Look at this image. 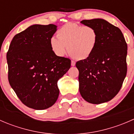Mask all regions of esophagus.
I'll return each mask as SVG.
<instances>
[{"mask_svg": "<svg viewBox=\"0 0 134 134\" xmlns=\"http://www.w3.org/2000/svg\"><path fill=\"white\" fill-rule=\"evenodd\" d=\"M75 64H76V62H75V61H73V60L71 61V65H72V66H75Z\"/></svg>", "mask_w": 134, "mask_h": 134, "instance_id": "1", "label": "esophagus"}]
</instances>
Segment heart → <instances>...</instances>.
Returning <instances> with one entry per match:
<instances>
[{
    "label": "heart",
    "instance_id": "heart-1",
    "mask_svg": "<svg viewBox=\"0 0 134 134\" xmlns=\"http://www.w3.org/2000/svg\"><path fill=\"white\" fill-rule=\"evenodd\" d=\"M57 37H52L50 44L53 52L58 56H64L67 47L73 58L83 60L90 58L98 43V32L91 26L65 24L57 31Z\"/></svg>",
    "mask_w": 134,
    "mask_h": 134
}]
</instances>
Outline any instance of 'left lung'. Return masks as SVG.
<instances>
[{"label":"left lung","instance_id":"left-lung-1","mask_svg":"<svg viewBox=\"0 0 134 134\" xmlns=\"http://www.w3.org/2000/svg\"><path fill=\"white\" fill-rule=\"evenodd\" d=\"M98 32L93 54L78 61L79 91L82 98L94 104L108 102L119 92L127 72V43L121 30L106 20H83Z\"/></svg>","mask_w":134,"mask_h":134}]
</instances>
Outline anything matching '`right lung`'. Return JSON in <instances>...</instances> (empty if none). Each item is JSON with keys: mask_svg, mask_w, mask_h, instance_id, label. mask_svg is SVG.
Returning a JSON list of instances; mask_svg holds the SVG:
<instances>
[{"mask_svg": "<svg viewBox=\"0 0 134 134\" xmlns=\"http://www.w3.org/2000/svg\"><path fill=\"white\" fill-rule=\"evenodd\" d=\"M56 25H34L13 37L6 54L8 81L28 108L44 109L57 100V82L71 67V59L55 54L50 40Z\"/></svg>", "mask_w": 134, "mask_h": 134, "instance_id": "obj_1", "label": "right lung"}]
</instances>
